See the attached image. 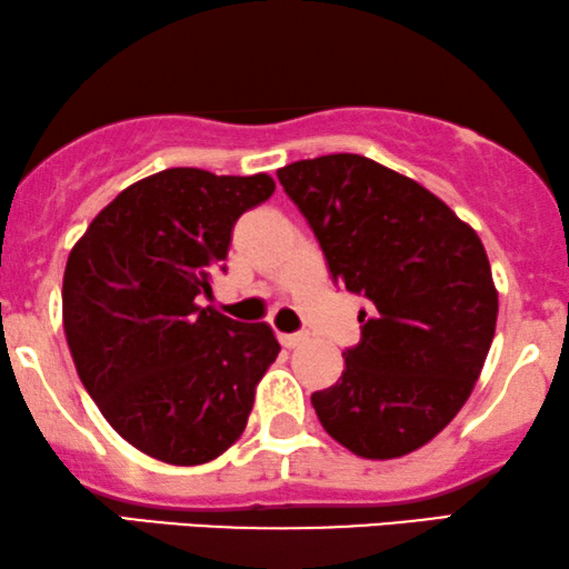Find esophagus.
<instances>
[{"label": "esophagus", "mask_w": 569, "mask_h": 569, "mask_svg": "<svg viewBox=\"0 0 569 569\" xmlns=\"http://www.w3.org/2000/svg\"><path fill=\"white\" fill-rule=\"evenodd\" d=\"M305 341H309L307 330H297V333H280V343H283L286 349H297Z\"/></svg>", "instance_id": "esophagus-1"}]
</instances>
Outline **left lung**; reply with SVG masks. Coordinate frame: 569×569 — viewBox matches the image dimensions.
Segmentation results:
<instances>
[{"mask_svg": "<svg viewBox=\"0 0 569 569\" xmlns=\"http://www.w3.org/2000/svg\"><path fill=\"white\" fill-rule=\"evenodd\" d=\"M278 181L333 283L368 299L341 378L312 393L322 428L365 459L420 449L470 397L499 297L478 233L412 178L359 154L291 162Z\"/></svg>", "mask_w": 569, "mask_h": 569, "instance_id": "obj_1", "label": "left lung"}]
</instances>
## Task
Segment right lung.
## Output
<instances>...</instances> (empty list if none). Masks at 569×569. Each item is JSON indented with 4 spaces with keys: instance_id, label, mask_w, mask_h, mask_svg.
Instances as JSON below:
<instances>
[{
    "instance_id": "right-lung-1",
    "label": "right lung",
    "mask_w": 569,
    "mask_h": 569,
    "mask_svg": "<svg viewBox=\"0 0 569 569\" xmlns=\"http://www.w3.org/2000/svg\"><path fill=\"white\" fill-rule=\"evenodd\" d=\"M257 176L170 168L120 191L76 243L62 320L78 378L143 455L204 465L239 441L280 343L264 322L199 307L236 220L272 197Z\"/></svg>"
}]
</instances>
